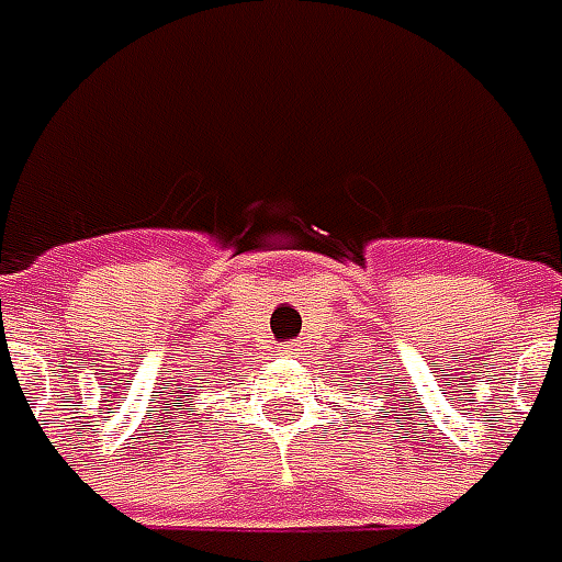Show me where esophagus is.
<instances>
[{"label":"esophagus","instance_id":"1","mask_svg":"<svg viewBox=\"0 0 562 562\" xmlns=\"http://www.w3.org/2000/svg\"><path fill=\"white\" fill-rule=\"evenodd\" d=\"M296 351H300V345H296V341H284V345H281V353H284V357H293Z\"/></svg>","mask_w":562,"mask_h":562}]
</instances>
